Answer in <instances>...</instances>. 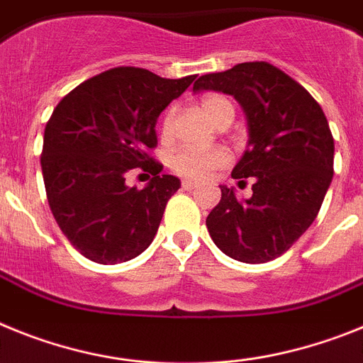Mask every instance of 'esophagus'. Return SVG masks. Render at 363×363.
<instances>
[{
	"instance_id": "esophagus-1",
	"label": "esophagus",
	"mask_w": 363,
	"mask_h": 363,
	"mask_svg": "<svg viewBox=\"0 0 363 363\" xmlns=\"http://www.w3.org/2000/svg\"><path fill=\"white\" fill-rule=\"evenodd\" d=\"M181 186H182V190H195V188H197L199 184L194 181H190V179H186V181L181 182Z\"/></svg>"
}]
</instances>
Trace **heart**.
Here are the masks:
<instances>
[{
    "mask_svg": "<svg viewBox=\"0 0 363 363\" xmlns=\"http://www.w3.org/2000/svg\"><path fill=\"white\" fill-rule=\"evenodd\" d=\"M201 107L203 111L206 113L208 118L212 122H216L217 125L220 122L228 121V118H234L235 107L232 104V100L225 94H206L201 100ZM172 121H173V109H169L164 116L162 125H160V133L162 137H168L169 129H172ZM230 162V153L225 147H210V150H199V147H190L182 146L179 150L173 151V155L169 157V166L175 173L182 175V177L195 179V181H201V179L210 177L216 169L223 168Z\"/></svg>",
    "mask_w": 363,
    "mask_h": 363,
    "instance_id": "b5f03b06",
    "label": "heart"
}]
</instances>
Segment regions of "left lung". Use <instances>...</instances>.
I'll return each instance as SVG.
<instances>
[{
    "mask_svg": "<svg viewBox=\"0 0 363 363\" xmlns=\"http://www.w3.org/2000/svg\"><path fill=\"white\" fill-rule=\"evenodd\" d=\"M206 89L232 94L245 109L248 146L232 177L254 182L252 197L242 201L220 186L208 232L226 256L267 263L305 234L325 199L334 173L329 122L311 93L269 62L203 74L194 91Z\"/></svg>",
    "mask_w": 363,
    "mask_h": 363,
    "instance_id": "obj_1",
    "label": "left lung"
}]
</instances>
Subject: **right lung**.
Here are the masks:
<instances>
[{"mask_svg":"<svg viewBox=\"0 0 363 363\" xmlns=\"http://www.w3.org/2000/svg\"><path fill=\"white\" fill-rule=\"evenodd\" d=\"M195 74L169 80L140 67H115L82 82L50 115L42 173L60 230L82 256L116 264L143 254L164 208L181 188L150 155L155 124ZM131 169L152 173L146 189L125 186Z\"/></svg>","mask_w":363,"mask_h":363,"instance_id":"add662e5","label":"right lung"}]
</instances>
